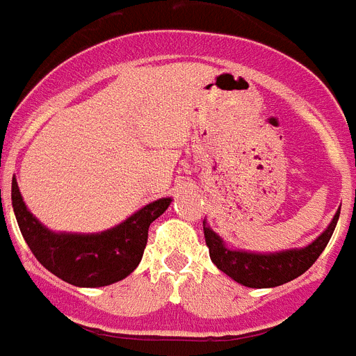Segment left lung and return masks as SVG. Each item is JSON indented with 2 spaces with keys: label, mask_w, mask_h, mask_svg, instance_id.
Instances as JSON below:
<instances>
[{
  "label": "left lung",
  "mask_w": 356,
  "mask_h": 356,
  "mask_svg": "<svg viewBox=\"0 0 356 356\" xmlns=\"http://www.w3.org/2000/svg\"><path fill=\"white\" fill-rule=\"evenodd\" d=\"M339 215L340 210L337 211L324 234L306 248L273 253V255L234 252L224 246L219 235L208 228L206 222H202V229H204L206 246L210 250V259L220 271L248 288H275V286L286 284L289 280L297 279L315 264L335 232Z\"/></svg>",
  "instance_id": "obj_1"
}]
</instances>
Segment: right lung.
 <instances>
[{"mask_svg": "<svg viewBox=\"0 0 356 356\" xmlns=\"http://www.w3.org/2000/svg\"><path fill=\"white\" fill-rule=\"evenodd\" d=\"M170 202L172 199L152 202L103 234H52L26 210L16 177L12 179V206L31 252L50 273L81 288L113 284L132 273L143 259L150 224Z\"/></svg>", "mask_w": 356, "mask_h": 356, "instance_id": "right-lung-1", "label": "right lung"}]
</instances>
